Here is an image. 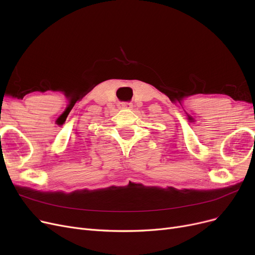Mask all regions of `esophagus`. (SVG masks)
Instances as JSON below:
<instances>
[{
	"instance_id": "obj_1",
	"label": "esophagus",
	"mask_w": 255,
	"mask_h": 255,
	"mask_svg": "<svg viewBox=\"0 0 255 255\" xmlns=\"http://www.w3.org/2000/svg\"><path fill=\"white\" fill-rule=\"evenodd\" d=\"M119 108L120 109H130V108H132V104L131 103H120Z\"/></svg>"
}]
</instances>
